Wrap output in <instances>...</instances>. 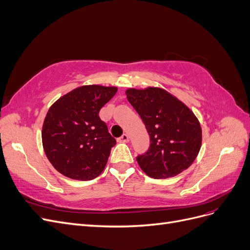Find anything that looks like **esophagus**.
I'll use <instances>...</instances> for the list:
<instances>
[{"mask_svg": "<svg viewBox=\"0 0 250 250\" xmlns=\"http://www.w3.org/2000/svg\"><path fill=\"white\" fill-rule=\"evenodd\" d=\"M118 141L121 142V143H127L128 141H129V137H128V134L124 133V134L122 135V137H121Z\"/></svg>", "mask_w": 250, "mask_h": 250, "instance_id": "34e87169", "label": "esophagus"}]
</instances>
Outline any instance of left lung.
I'll use <instances>...</instances> for the list:
<instances>
[{
  "label": "left lung",
  "mask_w": 250,
  "mask_h": 250,
  "mask_svg": "<svg viewBox=\"0 0 250 250\" xmlns=\"http://www.w3.org/2000/svg\"><path fill=\"white\" fill-rule=\"evenodd\" d=\"M126 95L150 138L149 149L137 157L141 169L151 178L160 179L190 167L201 147V127L194 113L158 87L129 88Z\"/></svg>",
  "instance_id": "1"
}]
</instances>
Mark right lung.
<instances>
[{
    "instance_id": "right-lung-1",
    "label": "right lung",
    "mask_w": 250,
    "mask_h": 250,
    "mask_svg": "<svg viewBox=\"0 0 250 250\" xmlns=\"http://www.w3.org/2000/svg\"><path fill=\"white\" fill-rule=\"evenodd\" d=\"M116 93L113 86L85 85L50 107L42 126V145L59 173L78 180H92L102 173L117 142L99 111Z\"/></svg>"
}]
</instances>
